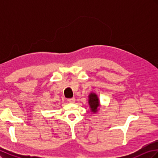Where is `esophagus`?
<instances>
[{
	"instance_id": "34e87169",
	"label": "esophagus",
	"mask_w": 158,
	"mask_h": 158,
	"mask_svg": "<svg viewBox=\"0 0 158 158\" xmlns=\"http://www.w3.org/2000/svg\"><path fill=\"white\" fill-rule=\"evenodd\" d=\"M75 101H76V99H75V98H70V99H68V102H69V103H74V102H75Z\"/></svg>"
}]
</instances>
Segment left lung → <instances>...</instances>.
Segmentation results:
<instances>
[{"mask_svg": "<svg viewBox=\"0 0 158 158\" xmlns=\"http://www.w3.org/2000/svg\"><path fill=\"white\" fill-rule=\"evenodd\" d=\"M88 103L90 108V111L94 113H97L100 107L99 99L98 98V95L92 92L88 95Z\"/></svg>", "mask_w": 158, "mask_h": 158, "instance_id": "left-lung-1", "label": "left lung"}]
</instances>
